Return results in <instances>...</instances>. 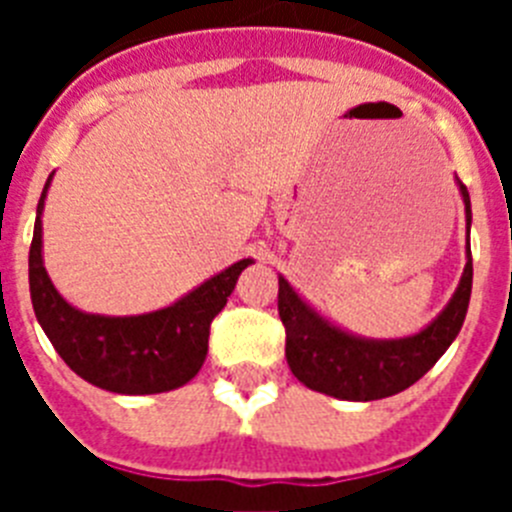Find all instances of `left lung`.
Wrapping results in <instances>:
<instances>
[{"instance_id":"8db88e82","label":"left lung","mask_w":512,"mask_h":512,"mask_svg":"<svg viewBox=\"0 0 512 512\" xmlns=\"http://www.w3.org/2000/svg\"><path fill=\"white\" fill-rule=\"evenodd\" d=\"M467 225L472 223L467 187L459 182ZM472 295V251L467 241V266L454 297L428 328L397 341H369L320 318L279 277V318L287 330V364L305 387L338 400L369 402L397 395L418 382L459 336Z\"/></svg>"}]
</instances>
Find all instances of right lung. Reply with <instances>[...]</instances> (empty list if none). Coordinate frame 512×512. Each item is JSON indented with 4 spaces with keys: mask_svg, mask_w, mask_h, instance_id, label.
<instances>
[{
    "mask_svg": "<svg viewBox=\"0 0 512 512\" xmlns=\"http://www.w3.org/2000/svg\"><path fill=\"white\" fill-rule=\"evenodd\" d=\"M45 182L30 243V297L35 318L66 364L94 387L117 395H156L187 384L207 356L210 323L225 307L251 259L228 266L164 310L110 318L89 315L63 300L43 266Z\"/></svg>",
    "mask_w": 512,
    "mask_h": 512,
    "instance_id": "obj_1",
    "label": "right lung"
}]
</instances>
